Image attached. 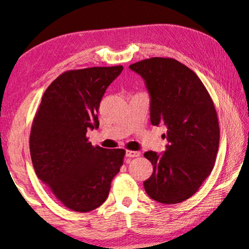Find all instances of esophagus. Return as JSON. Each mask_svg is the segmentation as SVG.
I'll use <instances>...</instances> for the list:
<instances>
[{"label": "esophagus", "instance_id": "obj_1", "mask_svg": "<svg viewBox=\"0 0 249 249\" xmlns=\"http://www.w3.org/2000/svg\"><path fill=\"white\" fill-rule=\"evenodd\" d=\"M140 152L139 151H133V150H126V157L128 158H135V157H139Z\"/></svg>", "mask_w": 249, "mask_h": 249}]
</instances>
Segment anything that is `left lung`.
Here are the masks:
<instances>
[{
    "instance_id": "1",
    "label": "left lung",
    "mask_w": 249,
    "mask_h": 249,
    "mask_svg": "<svg viewBox=\"0 0 249 249\" xmlns=\"http://www.w3.org/2000/svg\"><path fill=\"white\" fill-rule=\"evenodd\" d=\"M129 69L146 83L151 124L168 127L165 152L143 155L153 165L144 189L158 202L179 203L199 189L214 166L220 127L213 101L199 77L174 58H147Z\"/></svg>"
}]
</instances>
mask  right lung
I'll list each match as a JSON object with an SVG mask.
<instances>
[{
  "label": "right lung",
  "mask_w": 249,
  "mask_h": 249,
  "mask_svg": "<svg viewBox=\"0 0 249 249\" xmlns=\"http://www.w3.org/2000/svg\"><path fill=\"white\" fill-rule=\"evenodd\" d=\"M122 71L119 65L64 71L44 91L35 115L29 148L36 174L73 211L100 207L123 165L124 149L94 147L86 136L99 127L101 99Z\"/></svg>",
  "instance_id": "obj_1"
}]
</instances>
